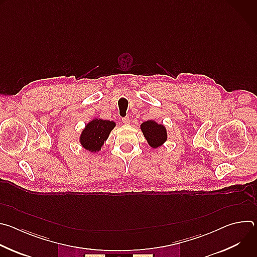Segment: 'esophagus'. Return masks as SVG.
Instances as JSON below:
<instances>
[{
    "mask_svg": "<svg viewBox=\"0 0 257 257\" xmlns=\"http://www.w3.org/2000/svg\"><path fill=\"white\" fill-rule=\"evenodd\" d=\"M122 122H123L125 125H128V124H130V119H129L128 117H125V118L122 119Z\"/></svg>",
    "mask_w": 257,
    "mask_h": 257,
    "instance_id": "obj_1",
    "label": "esophagus"
}]
</instances>
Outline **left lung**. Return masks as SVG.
Here are the masks:
<instances>
[{"label": "left lung", "mask_w": 257, "mask_h": 257, "mask_svg": "<svg viewBox=\"0 0 257 257\" xmlns=\"http://www.w3.org/2000/svg\"><path fill=\"white\" fill-rule=\"evenodd\" d=\"M140 130L152 149H158L167 141L168 132L164 124L148 120L140 125Z\"/></svg>", "instance_id": "obj_1"}]
</instances>
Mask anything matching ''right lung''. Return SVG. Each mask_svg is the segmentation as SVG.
I'll return each mask as SVG.
<instances>
[{
    "mask_svg": "<svg viewBox=\"0 0 257 257\" xmlns=\"http://www.w3.org/2000/svg\"><path fill=\"white\" fill-rule=\"evenodd\" d=\"M115 127L116 123L114 121L94 118L82 129L79 143L84 150L90 153H98Z\"/></svg>",
    "mask_w": 257,
    "mask_h": 257,
    "instance_id": "right-lung-1",
    "label": "right lung"
}]
</instances>
